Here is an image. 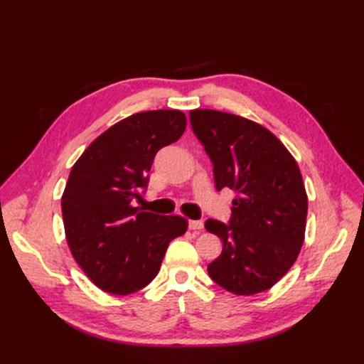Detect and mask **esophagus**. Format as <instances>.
<instances>
[{"label":"esophagus","instance_id":"esophagus-1","mask_svg":"<svg viewBox=\"0 0 364 364\" xmlns=\"http://www.w3.org/2000/svg\"><path fill=\"white\" fill-rule=\"evenodd\" d=\"M188 228L191 230H200V229H203V222L202 220H190Z\"/></svg>","mask_w":364,"mask_h":364}]
</instances>
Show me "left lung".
Masks as SVG:
<instances>
[{"label":"left lung","instance_id":"8db88e82","mask_svg":"<svg viewBox=\"0 0 364 364\" xmlns=\"http://www.w3.org/2000/svg\"><path fill=\"white\" fill-rule=\"evenodd\" d=\"M196 136L214 164L217 190L237 193L229 225L206 220L223 241L208 273L225 290L250 296L272 289L297 259L308 197L296 159L255 121L214 109L190 111Z\"/></svg>","mask_w":364,"mask_h":364}]
</instances>
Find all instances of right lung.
<instances>
[{"mask_svg":"<svg viewBox=\"0 0 364 364\" xmlns=\"http://www.w3.org/2000/svg\"><path fill=\"white\" fill-rule=\"evenodd\" d=\"M186 117L176 109L130 115L95 138L73 165L62 194L65 237L98 289L126 296L149 285L170 241L188 229L181 215L132 205L146 188L159 149L178 141Z\"/></svg>","mask_w":364,"mask_h":364,"instance_id":"add662e5","label":"right lung"}]
</instances>
